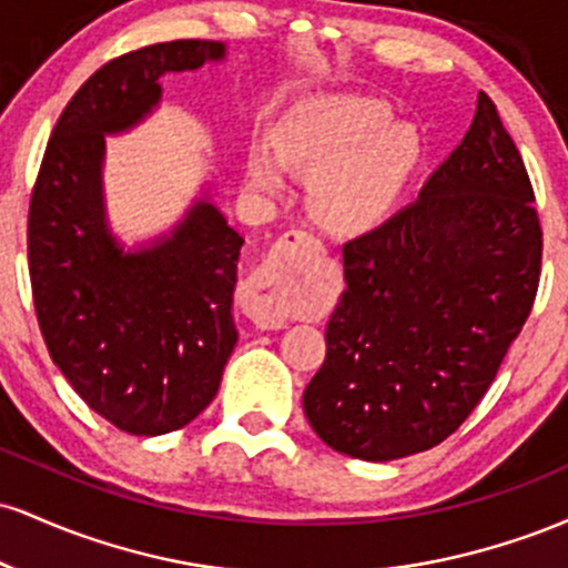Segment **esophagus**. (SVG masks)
Masks as SVG:
<instances>
[{
	"mask_svg": "<svg viewBox=\"0 0 568 568\" xmlns=\"http://www.w3.org/2000/svg\"><path fill=\"white\" fill-rule=\"evenodd\" d=\"M323 253V243L306 232H285L272 245L266 258L247 280L243 293V310L256 328L277 331L288 321L298 283L312 258Z\"/></svg>",
	"mask_w": 568,
	"mask_h": 568,
	"instance_id": "esophagus-1",
	"label": "esophagus"
}]
</instances>
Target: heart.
I'll return each instance as SVG.
<instances>
[{
  "label": "heart",
  "mask_w": 568,
  "mask_h": 568,
  "mask_svg": "<svg viewBox=\"0 0 568 568\" xmlns=\"http://www.w3.org/2000/svg\"><path fill=\"white\" fill-rule=\"evenodd\" d=\"M422 139L414 125L395 122L389 103L371 95L323 93L291 103L272 128V146L251 141L245 181L275 194L288 168L315 173L310 207L328 230L366 232L387 219L419 165Z\"/></svg>",
  "instance_id": "heart-1"
}]
</instances>
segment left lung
Wrapping results in <instances>:
<instances>
[{
	"mask_svg": "<svg viewBox=\"0 0 568 568\" xmlns=\"http://www.w3.org/2000/svg\"><path fill=\"white\" fill-rule=\"evenodd\" d=\"M529 173L478 93L473 125L419 197L344 245V288L304 414L325 446L393 462L446 440L529 317L542 230Z\"/></svg>",
	"mask_w": 568,
	"mask_h": 568,
	"instance_id": "obj_1",
	"label": "left lung"
}]
</instances>
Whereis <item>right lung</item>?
I'll return each mask as SVG.
<instances>
[{
  "instance_id": "add662e5",
  "label": "right lung",
  "mask_w": 568,
  "mask_h": 568,
  "mask_svg": "<svg viewBox=\"0 0 568 568\" xmlns=\"http://www.w3.org/2000/svg\"><path fill=\"white\" fill-rule=\"evenodd\" d=\"M226 58L224 42L149 44L77 90L29 207V272L50 357L95 414L130 435H165L211 406L237 328L232 296L243 234L207 186L168 232L125 245L103 192L106 135L141 125L165 74Z\"/></svg>"
}]
</instances>
